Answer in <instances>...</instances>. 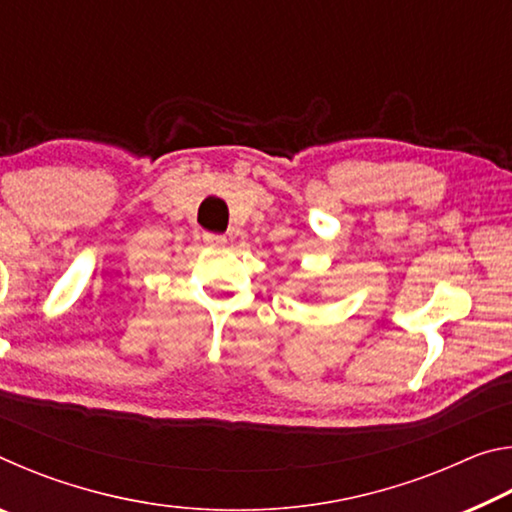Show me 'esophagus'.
Listing matches in <instances>:
<instances>
[{
    "mask_svg": "<svg viewBox=\"0 0 512 512\" xmlns=\"http://www.w3.org/2000/svg\"><path fill=\"white\" fill-rule=\"evenodd\" d=\"M203 241L207 246H225V244H228V237L214 235V232H203Z\"/></svg>",
    "mask_w": 512,
    "mask_h": 512,
    "instance_id": "obj_1",
    "label": "esophagus"
}]
</instances>
